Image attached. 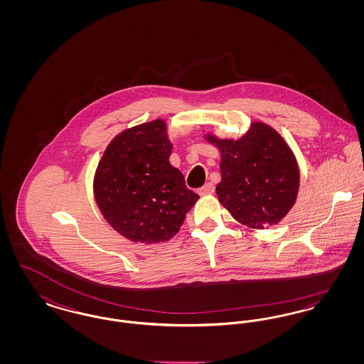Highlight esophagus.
I'll use <instances>...</instances> for the list:
<instances>
[{"label":"esophagus","mask_w":364,"mask_h":364,"mask_svg":"<svg viewBox=\"0 0 364 364\" xmlns=\"http://www.w3.org/2000/svg\"><path fill=\"white\" fill-rule=\"evenodd\" d=\"M214 191H215L214 184L208 183V184H205L202 188H199V190H198V193H199V195H202V196H205V195H211Z\"/></svg>","instance_id":"34e87169"}]
</instances>
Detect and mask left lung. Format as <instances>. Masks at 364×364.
<instances>
[{
  "label": "left lung",
  "mask_w": 364,
  "mask_h": 364,
  "mask_svg": "<svg viewBox=\"0 0 364 364\" xmlns=\"http://www.w3.org/2000/svg\"><path fill=\"white\" fill-rule=\"evenodd\" d=\"M203 138L220 151L218 200L242 225L264 229L294 208L300 169L292 149L269 124L251 122L242 138Z\"/></svg>",
  "instance_id": "obj_1"
}]
</instances>
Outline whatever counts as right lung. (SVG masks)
I'll use <instances>...</instances> for the list:
<instances>
[{"label":"right lung","mask_w":364,"mask_h":364,"mask_svg":"<svg viewBox=\"0 0 364 364\" xmlns=\"http://www.w3.org/2000/svg\"><path fill=\"white\" fill-rule=\"evenodd\" d=\"M172 149L166 122L156 119L117 134L98 162L95 203L106 223L131 242H168L199 199L171 165Z\"/></svg>","instance_id":"1"}]
</instances>
